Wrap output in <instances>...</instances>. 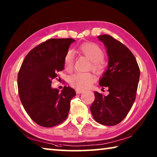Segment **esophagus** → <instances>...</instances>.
I'll list each match as a JSON object with an SVG mask.
<instances>
[{"label":"esophagus","instance_id":"esophagus-1","mask_svg":"<svg viewBox=\"0 0 157 157\" xmlns=\"http://www.w3.org/2000/svg\"><path fill=\"white\" fill-rule=\"evenodd\" d=\"M75 91H76L77 94H82V93L84 91H83V90H81V89H76Z\"/></svg>","mask_w":157,"mask_h":157}]
</instances>
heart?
<instances>
[{"label":"heart","instance_id":"b5f03b06","mask_svg":"<svg viewBox=\"0 0 157 157\" xmlns=\"http://www.w3.org/2000/svg\"><path fill=\"white\" fill-rule=\"evenodd\" d=\"M79 52L91 61V66L93 71L99 73L105 67L104 52L99 46L94 43H86L79 47ZM65 70L70 72L74 66V53L69 50L66 53L63 59ZM95 81V77L91 73L78 72L73 74L69 78V83L74 88L78 89H86L89 88Z\"/></svg>","mask_w":157,"mask_h":157}]
</instances>
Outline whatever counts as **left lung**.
I'll return each mask as SVG.
<instances>
[{
	"label": "left lung",
	"mask_w": 157,
	"mask_h": 157,
	"mask_svg": "<svg viewBox=\"0 0 157 157\" xmlns=\"http://www.w3.org/2000/svg\"><path fill=\"white\" fill-rule=\"evenodd\" d=\"M98 38L104 44L109 57L107 69L99 84L107 87L109 94L105 96L95 91L90 109L98 123L113 126L125 118L134 104L140 69L132 52L120 41L108 34Z\"/></svg>",
	"instance_id": "obj_1"
}]
</instances>
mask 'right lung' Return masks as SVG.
<instances>
[{"label":"right lung","instance_id":"obj_1","mask_svg":"<svg viewBox=\"0 0 157 157\" xmlns=\"http://www.w3.org/2000/svg\"><path fill=\"white\" fill-rule=\"evenodd\" d=\"M73 39H50L26 55L18 73L21 102L32 120L39 125L51 127L67 118L75 90L65 86L59 93L52 80L64 68L63 59Z\"/></svg>","mask_w":157,"mask_h":157}]
</instances>
